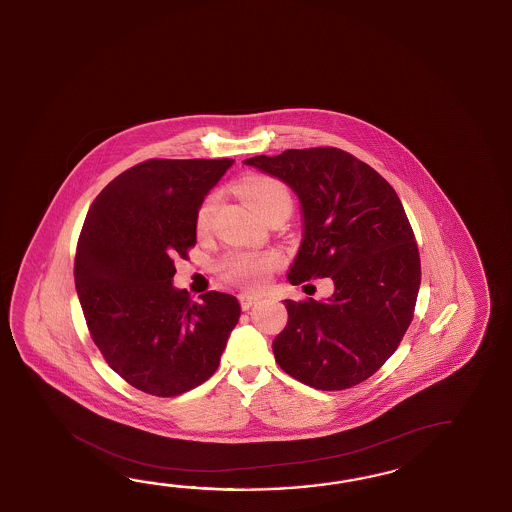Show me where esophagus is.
Wrapping results in <instances>:
<instances>
[{"label": "esophagus", "instance_id": "obj_1", "mask_svg": "<svg viewBox=\"0 0 512 512\" xmlns=\"http://www.w3.org/2000/svg\"><path fill=\"white\" fill-rule=\"evenodd\" d=\"M238 300H240L241 309H251L254 303L261 300V296L260 294H254V292H240Z\"/></svg>", "mask_w": 512, "mask_h": 512}]
</instances>
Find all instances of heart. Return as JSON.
<instances>
[{
  "instance_id": "obj_1",
  "label": "heart",
  "mask_w": 512,
  "mask_h": 512,
  "mask_svg": "<svg viewBox=\"0 0 512 512\" xmlns=\"http://www.w3.org/2000/svg\"><path fill=\"white\" fill-rule=\"evenodd\" d=\"M243 200L260 218H269L274 212L291 211V194L283 181L272 176L252 174L238 183ZM216 209V196H209L201 203L196 214V229L203 232L211 225L212 214ZM280 256L276 252L231 251L221 260V276L231 283L243 287H256L280 267Z\"/></svg>"
}]
</instances>
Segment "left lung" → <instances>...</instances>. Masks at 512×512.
Here are the masks:
<instances>
[{
	"mask_svg": "<svg viewBox=\"0 0 512 512\" xmlns=\"http://www.w3.org/2000/svg\"><path fill=\"white\" fill-rule=\"evenodd\" d=\"M243 163L280 178L300 200L292 285L334 281L325 301L285 300L289 321L272 341L274 358L320 391L358 385L398 349L420 291V252L398 194L367 163L334 147Z\"/></svg>",
	"mask_w": 512,
	"mask_h": 512,
	"instance_id": "1",
	"label": "left lung"
}]
</instances>
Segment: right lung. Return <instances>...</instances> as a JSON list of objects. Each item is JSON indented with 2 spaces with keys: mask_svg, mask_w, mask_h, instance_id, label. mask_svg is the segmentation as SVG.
<instances>
[{
  "mask_svg": "<svg viewBox=\"0 0 512 512\" xmlns=\"http://www.w3.org/2000/svg\"><path fill=\"white\" fill-rule=\"evenodd\" d=\"M234 160H149L92 201L74 280L105 361L132 387L178 396L209 380L240 320V303L176 289L174 258L196 245V214Z\"/></svg>",
  "mask_w": 512,
  "mask_h": 512,
  "instance_id": "right-lung-1",
  "label": "right lung"
}]
</instances>
